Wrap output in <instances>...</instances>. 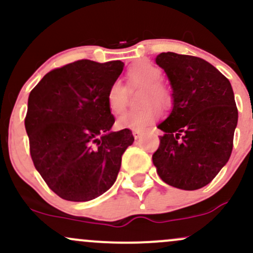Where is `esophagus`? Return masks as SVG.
Returning a JSON list of instances; mask_svg holds the SVG:
<instances>
[{
	"label": "esophagus",
	"instance_id": "34e87169",
	"mask_svg": "<svg viewBox=\"0 0 253 253\" xmlns=\"http://www.w3.org/2000/svg\"><path fill=\"white\" fill-rule=\"evenodd\" d=\"M132 134L134 136L135 139H139L141 135H143V130H139V129H133L132 130Z\"/></svg>",
	"mask_w": 253,
	"mask_h": 253
}]
</instances>
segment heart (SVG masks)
<instances>
[{"label": "heart", "mask_w": 253, "mask_h": 253, "mask_svg": "<svg viewBox=\"0 0 253 253\" xmlns=\"http://www.w3.org/2000/svg\"><path fill=\"white\" fill-rule=\"evenodd\" d=\"M162 70L149 60H139L129 66L126 71L128 88H143L139 103L143 107L125 113L118 119L117 124L120 128L145 129L158 120L162 115V109L169 108L172 102L170 89L162 83ZM107 106L110 113L121 114L127 106L126 88L120 81H113L107 90ZM159 105L161 106L159 107Z\"/></svg>", "instance_id": "b5f03b06"}]
</instances>
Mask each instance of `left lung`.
Wrapping results in <instances>:
<instances>
[{
  "label": "left lung",
  "mask_w": 253,
  "mask_h": 253,
  "mask_svg": "<svg viewBox=\"0 0 253 253\" xmlns=\"http://www.w3.org/2000/svg\"><path fill=\"white\" fill-rule=\"evenodd\" d=\"M173 90V108L158 125L164 132L152 155L157 173L165 183L196 190L213 181L233 149L238 109L231 83L211 63L173 52L161 53Z\"/></svg>",
  "instance_id": "8db88e82"
}]
</instances>
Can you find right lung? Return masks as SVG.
I'll return each mask as SVG.
<instances>
[{"label": "right lung", "instance_id": "1", "mask_svg": "<svg viewBox=\"0 0 253 253\" xmlns=\"http://www.w3.org/2000/svg\"><path fill=\"white\" fill-rule=\"evenodd\" d=\"M120 60L81 59L53 69L34 86L25 118L32 161L48 188L68 201H90L117 179L132 130L112 132L107 90Z\"/></svg>", "mask_w": 253, "mask_h": 253}]
</instances>
